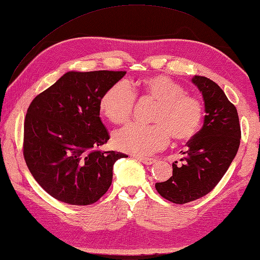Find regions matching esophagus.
I'll return each instance as SVG.
<instances>
[{"label":"esophagus","instance_id":"1","mask_svg":"<svg viewBox=\"0 0 260 260\" xmlns=\"http://www.w3.org/2000/svg\"><path fill=\"white\" fill-rule=\"evenodd\" d=\"M137 159L142 162L143 164H147V166H151V164H153L156 162L155 159H153V157H143V156H138Z\"/></svg>","mask_w":260,"mask_h":260}]
</instances>
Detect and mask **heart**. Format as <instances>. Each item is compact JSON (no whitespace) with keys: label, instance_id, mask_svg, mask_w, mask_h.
I'll list each match as a JSON object with an SVG mask.
<instances>
[{"label":"heart","instance_id":"heart-1","mask_svg":"<svg viewBox=\"0 0 260 260\" xmlns=\"http://www.w3.org/2000/svg\"><path fill=\"white\" fill-rule=\"evenodd\" d=\"M139 92L141 98L155 103L150 116V122L154 124H129L117 130L112 142L118 150L147 155L166 147L170 137L184 142L198 134L203 120V105L198 98L186 94L184 87L167 76L156 75L139 82ZM135 103L131 87L121 80L104 93L99 107L110 121L123 123L131 118Z\"/></svg>","mask_w":260,"mask_h":260}]
</instances>
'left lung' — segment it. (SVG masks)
Segmentation results:
<instances>
[{
  "instance_id": "obj_1",
  "label": "left lung",
  "mask_w": 260,
  "mask_h": 260,
  "mask_svg": "<svg viewBox=\"0 0 260 260\" xmlns=\"http://www.w3.org/2000/svg\"><path fill=\"white\" fill-rule=\"evenodd\" d=\"M193 84L204 100L203 126L186 143L183 157L173 162V174L155 188L166 200L185 204L210 193L223 178L239 148L240 125L236 107L221 88L203 76H194Z\"/></svg>"
}]
</instances>
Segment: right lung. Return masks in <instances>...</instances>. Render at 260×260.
Instances as JSON below:
<instances>
[{
  "label": "right lung",
  "instance_id": "obj_1",
  "mask_svg": "<svg viewBox=\"0 0 260 260\" xmlns=\"http://www.w3.org/2000/svg\"><path fill=\"white\" fill-rule=\"evenodd\" d=\"M124 75L68 72L29 105L24 159L36 182L54 199L89 205L110 187L113 164L126 155L97 150L109 140L99 117V103Z\"/></svg>",
  "mask_w": 260,
  "mask_h": 260
}]
</instances>
